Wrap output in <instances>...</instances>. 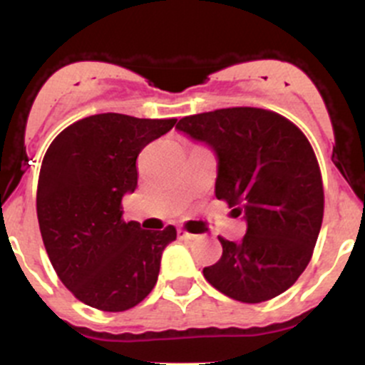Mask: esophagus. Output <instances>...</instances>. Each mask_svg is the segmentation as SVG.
Wrapping results in <instances>:
<instances>
[{
  "mask_svg": "<svg viewBox=\"0 0 365 365\" xmlns=\"http://www.w3.org/2000/svg\"><path fill=\"white\" fill-rule=\"evenodd\" d=\"M178 238L180 240H196V235H190V233H187V231H183V230H178Z\"/></svg>",
  "mask_w": 365,
  "mask_h": 365,
  "instance_id": "obj_1",
  "label": "esophagus"
}]
</instances>
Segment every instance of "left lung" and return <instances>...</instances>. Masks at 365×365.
<instances>
[{"label":"left lung","mask_w":365,"mask_h":365,"mask_svg":"<svg viewBox=\"0 0 365 365\" xmlns=\"http://www.w3.org/2000/svg\"><path fill=\"white\" fill-rule=\"evenodd\" d=\"M178 132L217 157V200L244 215L240 242L219 238L222 256L203 268L220 293L259 304L292 288L309 264L323 220L318 160L300 128L256 108L185 116Z\"/></svg>","instance_id":"obj_1"}]
</instances>
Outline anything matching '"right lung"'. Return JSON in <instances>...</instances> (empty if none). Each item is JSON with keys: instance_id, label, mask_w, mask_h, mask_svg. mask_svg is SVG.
Here are the masks:
<instances>
[{"instance_id": "add662e5", "label": "right lung", "mask_w": 365, "mask_h": 365, "mask_svg": "<svg viewBox=\"0 0 365 365\" xmlns=\"http://www.w3.org/2000/svg\"><path fill=\"white\" fill-rule=\"evenodd\" d=\"M175 123V118L93 114L47 148L36 190L40 233L58 277L90 307L127 311L155 286L162 251L176 240V230L125 222L121 200L138 187L141 150Z\"/></svg>"}]
</instances>
